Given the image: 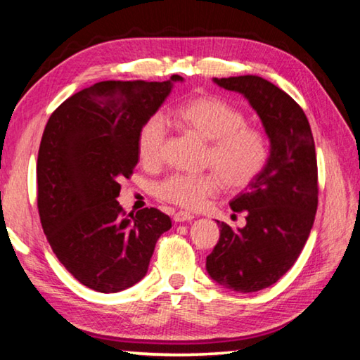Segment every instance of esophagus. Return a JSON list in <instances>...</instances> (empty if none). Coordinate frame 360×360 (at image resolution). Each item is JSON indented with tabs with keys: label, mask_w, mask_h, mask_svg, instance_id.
<instances>
[{
	"label": "esophagus",
	"mask_w": 360,
	"mask_h": 360,
	"mask_svg": "<svg viewBox=\"0 0 360 360\" xmlns=\"http://www.w3.org/2000/svg\"><path fill=\"white\" fill-rule=\"evenodd\" d=\"M192 219H193V216L191 214V212H186V211H178V212H174V216H173L174 222H188V221H192Z\"/></svg>",
	"instance_id": "1"
}]
</instances>
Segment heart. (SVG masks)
Instances as JSON below:
<instances>
[{
    "label": "heart",
    "instance_id": "b5f03b06",
    "mask_svg": "<svg viewBox=\"0 0 360 360\" xmlns=\"http://www.w3.org/2000/svg\"><path fill=\"white\" fill-rule=\"evenodd\" d=\"M182 127L208 141L203 167L212 172L202 174L167 176L155 186L162 202L184 210H198L219 191H245L259 178L270 157L266 133L246 124V114L216 95L193 96L174 111ZM167 120L154 114L143 122L136 136V150L143 165L155 168L162 163L167 143Z\"/></svg>",
    "mask_w": 360,
    "mask_h": 360
}]
</instances>
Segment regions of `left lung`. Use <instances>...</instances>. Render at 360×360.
<instances>
[{"label":"left lung","mask_w":360,"mask_h":360,"mask_svg":"<svg viewBox=\"0 0 360 360\" xmlns=\"http://www.w3.org/2000/svg\"><path fill=\"white\" fill-rule=\"evenodd\" d=\"M246 96L270 138L262 174L230 202L246 212V225L221 224L216 248L206 257L210 276L235 292L270 288L295 264L318 211V160L309 122L294 98L259 76L214 79Z\"/></svg>","instance_id":"obj_1"}]
</instances>
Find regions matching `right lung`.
<instances>
[{"mask_svg": "<svg viewBox=\"0 0 360 360\" xmlns=\"http://www.w3.org/2000/svg\"><path fill=\"white\" fill-rule=\"evenodd\" d=\"M181 79L103 81L65 100L46 124L36 165L42 230L60 264L96 292L141 281L172 227L157 208L127 214L117 197L138 165L139 127Z\"/></svg>", "mask_w": 360, "mask_h": 360, "instance_id": "add662e5", "label": "right lung"}]
</instances>
